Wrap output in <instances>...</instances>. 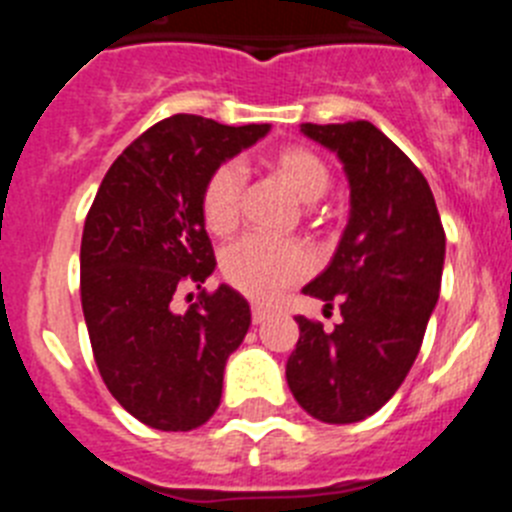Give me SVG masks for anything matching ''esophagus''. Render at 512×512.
<instances>
[{
	"mask_svg": "<svg viewBox=\"0 0 512 512\" xmlns=\"http://www.w3.org/2000/svg\"><path fill=\"white\" fill-rule=\"evenodd\" d=\"M266 318H269V310H266L264 305H253V307H251V320H253V325L264 323Z\"/></svg>",
	"mask_w": 512,
	"mask_h": 512,
	"instance_id": "1",
	"label": "esophagus"
}]
</instances>
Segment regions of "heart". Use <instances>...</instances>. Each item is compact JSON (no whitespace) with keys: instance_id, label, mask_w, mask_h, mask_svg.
<instances>
[{"instance_id":"b5f03b06","label":"heart","mask_w":512,"mask_h":512,"mask_svg":"<svg viewBox=\"0 0 512 512\" xmlns=\"http://www.w3.org/2000/svg\"><path fill=\"white\" fill-rule=\"evenodd\" d=\"M266 166L302 202H318L330 187V169L312 148L292 143L271 151ZM246 179L241 166H217L202 189V217L210 233L228 235L238 228L243 212ZM312 259L297 241H271L248 235L223 256V274L233 287L253 300H271L289 284L300 282Z\"/></svg>"}]
</instances>
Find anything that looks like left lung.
<instances>
[{"instance_id": "1", "label": "left lung", "mask_w": 512, "mask_h": 512, "mask_svg": "<svg viewBox=\"0 0 512 512\" xmlns=\"http://www.w3.org/2000/svg\"><path fill=\"white\" fill-rule=\"evenodd\" d=\"M302 133L341 158L351 212L333 259L302 292L338 305L341 323L297 315L300 338L287 384L323 423H359L397 392L420 351L441 289L446 233L433 192L372 122H302Z\"/></svg>"}]
</instances>
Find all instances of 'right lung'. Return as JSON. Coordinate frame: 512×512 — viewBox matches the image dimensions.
Listing matches in <instances>:
<instances>
[{"instance_id": "add662e5", "label": "right lung", "mask_w": 512, "mask_h": 512, "mask_svg": "<svg viewBox=\"0 0 512 512\" xmlns=\"http://www.w3.org/2000/svg\"><path fill=\"white\" fill-rule=\"evenodd\" d=\"M269 125H220L197 115L156 122L104 174L81 235V307L94 361L122 408L156 431H192L215 415L228 356L251 307L220 284L202 217V189L220 164ZM201 289L184 313L173 297Z\"/></svg>"}]
</instances>
